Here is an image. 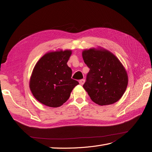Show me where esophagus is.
<instances>
[{
	"label": "esophagus",
	"mask_w": 152,
	"mask_h": 152,
	"mask_svg": "<svg viewBox=\"0 0 152 152\" xmlns=\"http://www.w3.org/2000/svg\"><path fill=\"white\" fill-rule=\"evenodd\" d=\"M84 83H85V80H84V79H81V80H79V84H80V85L82 86V85H84Z\"/></svg>",
	"instance_id": "obj_1"
}]
</instances>
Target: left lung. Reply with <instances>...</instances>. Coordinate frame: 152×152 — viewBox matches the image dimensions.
<instances>
[{
  "mask_svg": "<svg viewBox=\"0 0 152 152\" xmlns=\"http://www.w3.org/2000/svg\"><path fill=\"white\" fill-rule=\"evenodd\" d=\"M82 55L90 68L83 87L91 100L101 106L118 102L128 84L127 73L121 61L99 46L84 49Z\"/></svg>",
  "mask_w": 152,
  "mask_h": 152,
  "instance_id": "8db88e82",
  "label": "left lung"
}]
</instances>
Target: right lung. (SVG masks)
I'll use <instances>...</instances> for the list:
<instances>
[{
    "instance_id": "1",
    "label": "right lung",
    "mask_w": 152,
    "mask_h": 152,
    "mask_svg": "<svg viewBox=\"0 0 152 152\" xmlns=\"http://www.w3.org/2000/svg\"><path fill=\"white\" fill-rule=\"evenodd\" d=\"M72 53L70 49L49 51L35 64L29 86L32 94L40 103L49 107H61L79 84L71 78L72 70L67 65Z\"/></svg>"
}]
</instances>
